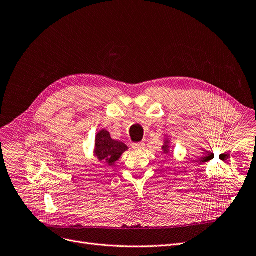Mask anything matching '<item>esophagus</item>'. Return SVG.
I'll list each match as a JSON object with an SVG mask.
<instances>
[{
	"label": "esophagus",
	"instance_id": "obj_1",
	"mask_svg": "<svg viewBox=\"0 0 256 256\" xmlns=\"http://www.w3.org/2000/svg\"><path fill=\"white\" fill-rule=\"evenodd\" d=\"M144 146H145V144H144L143 142L134 143V144H132V148H134V150H143Z\"/></svg>",
	"mask_w": 256,
	"mask_h": 256
}]
</instances>
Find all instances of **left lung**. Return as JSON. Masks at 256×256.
Instances as JSON below:
<instances>
[{
  "instance_id": "obj_1",
  "label": "left lung",
  "mask_w": 256,
  "mask_h": 256,
  "mask_svg": "<svg viewBox=\"0 0 256 256\" xmlns=\"http://www.w3.org/2000/svg\"><path fill=\"white\" fill-rule=\"evenodd\" d=\"M162 148H164V152H168V143H166L164 146H162Z\"/></svg>"
}]
</instances>
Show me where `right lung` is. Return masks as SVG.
<instances>
[{
  "label": "right lung",
  "mask_w": 256,
  "mask_h": 256,
  "mask_svg": "<svg viewBox=\"0 0 256 256\" xmlns=\"http://www.w3.org/2000/svg\"><path fill=\"white\" fill-rule=\"evenodd\" d=\"M128 147L120 141H115L111 138L110 134L106 130L99 131L96 136L95 154L100 161L106 162L109 166H113L116 160H118L124 152Z\"/></svg>",
  "instance_id": "obj_1"
}]
</instances>
